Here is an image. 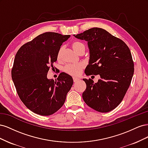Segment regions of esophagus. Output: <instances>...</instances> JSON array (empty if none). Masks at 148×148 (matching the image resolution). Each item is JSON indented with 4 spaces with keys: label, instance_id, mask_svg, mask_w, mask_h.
<instances>
[{
    "label": "esophagus",
    "instance_id": "34e87169",
    "mask_svg": "<svg viewBox=\"0 0 148 148\" xmlns=\"http://www.w3.org/2000/svg\"><path fill=\"white\" fill-rule=\"evenodd\" d=\"M73 82L75 83V82H77L79 79V78H73Z\"/></svg>",
    "mask_w": 148,
    "mask_h": 148
}]
</instances>
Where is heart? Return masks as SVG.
<instances>
[{
    "mask_svg": "<svg viewBox=\"0 0 148 148\" xmlns=\"http://www.w3.org/2000/svg\"><path fill=\"white\" fill-rule=\"evenodd\" d=\"M73 50L78 53H81L82 52H84L85 51V45L84 44L78 41H75L71 44ZM64 51V47H61L59 49V52L57 53V60H60L62 59V53ZM84 68V65L83 64H78L75 65H68L64 68V71L72 77H78L81 73L82 70Z\"/></svg>",
    "mask_w": 148,
    "mask_h": 148,
    "instance_id": "obj_1",
    "label": "heart"
}]
</instances>
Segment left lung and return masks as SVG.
I'll return each instance as SVG.
<instances>
[{"label": "left lung", "mask_w": 148, "mask_h": 148, "mask_svg": "<svg viewBox=\"0 0 148 148\" xmlns=\"http://www.w3.org/2000/svg\"><path fill=\"white\" fill-rule=\"evenodd\" d=\"M74 36L88 42L89 60L85 73L101 77L95 83L90 78L83 79L86 84L82 95L84 101L100 112L112 110L123 100L134 73L130 49L102 28H90Z\"/></svg>", "instance_id": "8db88e82"}]
</instances>
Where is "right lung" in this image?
Masks as SVG:
<instances>
[{
  "instance_id": "obj_1",
  "label": "right lung",
  "mask_w": 148,
  "mask_h": 148,
  "mask_svg": "<svg viewBox=\"0 0 148 148\" xmlns=\"http://www.w3.org/2000/svg\"><path fill=\"white\" fill-rule=\"evenodd\" d=\"M70 36L44 33L25 44L16 53L12 70L13 82L21 101L35 114L47 116L56 112L72 86V77L65 73H61L56 81L47 77L62 43Z\"/></svg>"
}]
</instances>
